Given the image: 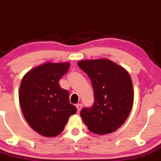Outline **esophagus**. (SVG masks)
<instances>
[{"label":"esophagus","instance_id":"34e87169","mask_svg":"<svg viewBox=\"0 0 161 161\" xmlns=\"http://www.w3.org/2000/svg\"><path fill=\"white\" fill-rule=\"evenodd\" d=\"M82 104H77V105H76V108H77L78 113L80 112V110H81V109H82Z\"/></svg>","mask_w":161,"mask_h":161}]
</instances>
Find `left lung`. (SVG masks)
<instances>
[{
  "label": "left lung",
  "mask_w": 161,
  "mask_h": 161,
  "mask_svg": "<svg viewBox=\"0 0 161 161\" xmlns=\"http://www.w3.org/2000/svg\"><path fill=\"white\" fill-rule=\"evenodd\" d=\"M94 89V103L80 116L88 130L104 135L116 131L129 117L133 104V87L128 71L108 58L79 60Z\"/></svg>",
  "instance_id": "1"
}]
</instances>
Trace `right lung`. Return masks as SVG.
<instances>
[{
  "label": "right lung",
  "mask_w": 161,
  "mask_h": 161,
  "mask_svg": "<svg viewBox=\"0 0 161 161\" xmlns=\"http://www.w3.org/2000/svg\"><path fill=\"white\" fill-rule=\"evenodd\" d=\"M70 64L47 62L27 72L19 86V101L24 117L34 131L47 137L63 132L77 109L69 102V92L59 79Z\"/></svg>",
  "instance_id": "right-lung-1"
}]
</instances>
